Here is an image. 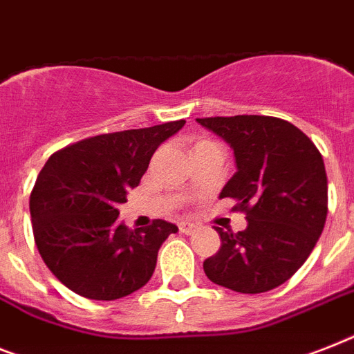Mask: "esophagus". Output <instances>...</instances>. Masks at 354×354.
I'll return each instance as SVG.
<instances>
[{"label": "esophagus", "instance_id": "1", "mask_svg": "<svg viewBox=\"0 0 354 354\" xmlns=\"http://www.w3.org/2000/svg\"><path fill=\"white\" fill-rule=\"evenodd\" d=\"M178 227H180V231H182L183 234H192V232L198 229V225H194V223L191 222H180L178 223Z\"/></svg>", "mask_w": 354, "mask_h": 354}]
</instances>
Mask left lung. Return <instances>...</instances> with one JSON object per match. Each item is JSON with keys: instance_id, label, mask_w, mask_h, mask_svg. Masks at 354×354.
<instances>
[{"instance_id": "1", "label": "left lung", "mask_w": 354, "mask_h": 354, "mask_svg": "<svg viewBox=\"0 0 354 354\" xmlns=\"http://www.w3.org/2000/svg\"><path fill=\"white\" fill-rule=\"evenodd\" d=\"M234 151L236 174L220 198L245 214L243 231L216 227L222 245L203 261L207 278L258 295L304 266L327 218V176L317 145L292 123L272 116L196 118Z\"/></svg>"}]
</instances>
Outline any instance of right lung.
I'll return each instance as SVG.
<instances>
[{
    "label": "right lung",
    "instance_id": "1",
    "mask_svg": "<svg viewBox=\"0 0 354 354\" xmlns=\"http://www.w3.org/2000/svg\"><path fill=\"white\" fill-rule=\"evenodd\" d=\"M185 120L85 138L48 158L30 192L34 242L54 277L80 297L118 300L151 280L174 223L129 229L118 205L140 185L152 154Z\"/></svg>",
    "mask_w": 354,
    "mask_h": 354
}]
</instances>
